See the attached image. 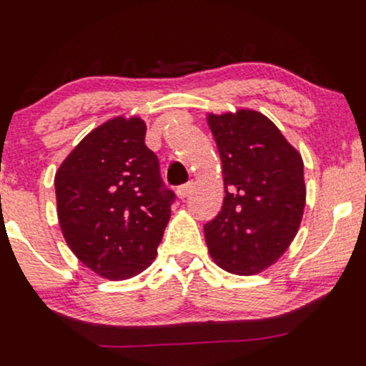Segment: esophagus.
Instances as JSON below:
<instances>
[{"instance_id":"esophagus-1","label":"esophagus","mask_w":366,"mask_h":366,"mask_svg":"<svg viewBox=\"0 0 366 366\" xmlns=\"http://www.w3.org/2000/svg\"><path fill=\"white\" fill-rule=\"evenodd\" d=\"M192 190H193V183L182 184V187L176 190V195H178V199H187V197L192 193Z\"/></svg>"}]
</instances>
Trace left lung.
I'll return each mask as SVG.
<instances>
[{
  "label": "left lung",
  "instance_id": "obj_1",
  "mask_svg": "<svg viewBox=\"0 0 366 366\" xmlns=\"http://www.w3.org/2000/svg\"><path fill=\"white\" fill-rule=\"evenodd\" d=\"M221 156L224 202L204 226L212 260L238 276L259 274L287 250L302 224V154L253 109L207 114Z\"/></svg>",
  "mask_w": 366,
  "mask_h": 366
}]
</instances>
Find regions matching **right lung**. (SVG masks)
<instances>
[{"label":"right lung","mask_w":366,"mask_h":366,"mask_svg":"<svg viewBox=\"0 0 366 366\" xmlns=\"http://www.w3.org/2000/svg\"><path fill=\"white\" fill-rule=\"evenodd\" d=\"M144 119L116 116L94 128L56 171L61 233L85 267L111 281L152 264L171 217Z\"/></svg>","instance_id":"add662e5"}]
</instances>
